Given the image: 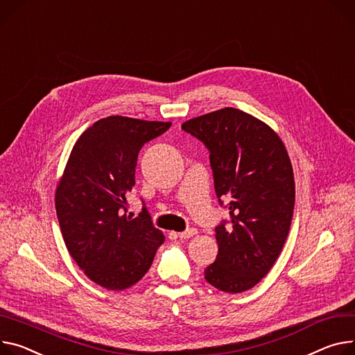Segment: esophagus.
Wrapping results in <instances>:
<instances>
[{
    "label": "esophagus",
    "mask_w": 355,
    "mask_h": 355,
    "mask_svg": "<svg viewBox=\"0 0 355 355\" xmlns=\"http://www.w3.org/2000/svg\"><path fill=\"white\" fill-rule=\"evenodd\" d=\"M195 234H198V230L196 229H187V230H184V232H182V233H178V236H179V239H190V237H193Z\"/></svg>",
    "instance_id": "esophagus-1"
}]
</instances>
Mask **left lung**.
Instances as JSON below:
<instances>
[{
    "label": "left lung",
    "instance_id": "obj_1",
    "mask_svg": "<svg viewBox=\"0 0 355 355\" xmlns=\"http://www.w3.org/2000/svg\"><path fill=\"white\" fill-rule=\"evenodd\" d=\"M182 129L209 149L216 195L230 214L214 229L219 253L205 279L230 294L246 291L270 271L288 236L295 199L288 153L268 125L236 107L186 121Z\"/></svg>",
    "mask_w": 355,
    "mask_h": 355
}]
</instances>
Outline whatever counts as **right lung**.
<instances>
[{"instance_id":"1","label":"right lung","mask_w":355,"mask_h":355,"mask_svg":"<svg viewBox=\"0 0 355 355\" xmlns=\"http://www.w3.org/2000/svg\"><path fill=\"white\" fill-rule=\"evenodd\" d=\"M171 125L126 116L99 119L79 136L57 186L55 207L67 249L79 268L107 290L138 283L165 241L145 206L132 219L125 205L141 148Z\"/></svg>"}]
</instances>
